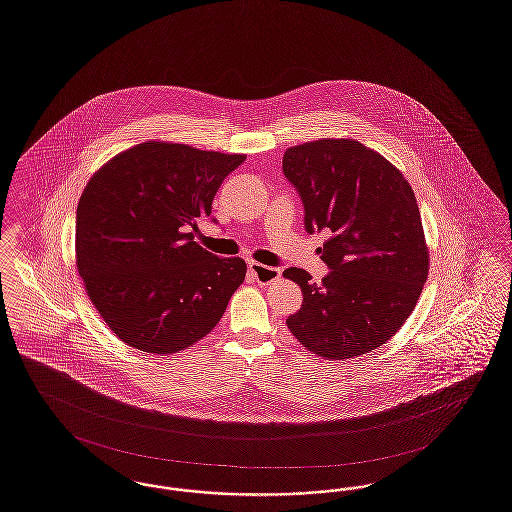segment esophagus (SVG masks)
<instances>
[{
    "label": "esophagus",
    "instance_id": "obj_1",
    "mask_svg": "<svg viewBox=\"0 0 512 512\" xmlns=\"http://www.w3.org/2000/svg\"><path fill=\"white\" fill-rule=\"evenodd\" d=\"M249 272L255 276V280L259 284H266V286L280 278V270L278 268L261 265V263H255V261H249Z\"/></svg>",
    "mask_w": 512,
    "mask_h": 512
}]
</instances>
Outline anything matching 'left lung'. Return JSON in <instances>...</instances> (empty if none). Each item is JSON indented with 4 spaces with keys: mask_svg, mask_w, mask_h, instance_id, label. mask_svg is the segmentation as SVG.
<instances>
[{
    "mask_svg": "<svg viewBox=\"0 0 512 512\" xmlns=\"http://www.w3.org/2000/svg\"><path fill=\"white\" fill-rule=\"evenodd\" d=\"M284 175L305 205L307 232L328 228L322 284L303 268L284 276L303 291L286 320L293 337L324 360L385 345L404 326L429 276V247L415 194L400 169L354 139L289 146Z\"/></svg>",
    "mask_w": 512,
    "mask_h": 512,
    "instance_id": "left-lung-1",
    "label": "left lung"
}]
</instances>
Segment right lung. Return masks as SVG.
Masks as SVG:
<instances>
[{
  "label": "right lung",
  "instance_id": "obj_1",
  "mask_svg": "<svg viewBox=\"0 0 512 512\" xmlns=\"http://www.w3.org/2000/svg\"><path fill=\"white\" fill-rule=\"evenodd\" d=\"M246 154L169 141L131 146L99 167L76 215V266L106 326L148 354L192 347L246 280L244 259L194 242L198 219Z\"/></svg>",
  "mask_w": 512,
  "mask_h": 512
}]
</instances>
